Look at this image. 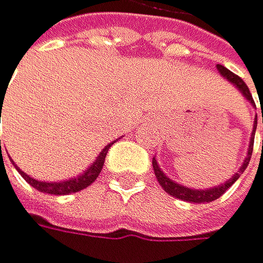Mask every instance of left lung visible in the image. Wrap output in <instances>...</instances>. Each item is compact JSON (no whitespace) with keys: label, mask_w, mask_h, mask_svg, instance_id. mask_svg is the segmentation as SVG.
I'll return each mask as SVG.
<instances>
[{"label":"left lung","mask_w":263,"mask_h":263,"mask_svg":"<svg viewBox=\"0 0 263 263\" xmlns=\"http://www.w3.org/2000/svg\"><path fill=\"white\" fill-rule=\"evenodd\" d=\"M217 67H218V71L221 72V76H223V77H227L233 85L238 87L239 90H241V93H242V95H244L246 98H248L249 102L255 106L254 100H252V93L249 92V88H248V85H246V82L242 81V79H241L239 76H236L234 72H231L230 69H227V67L221 66V64H218ZM262 123H263V109H262ZM255 127H257V119H255V123H254V133H252V136L255 134ZM252 147H254V139L251 140L248 157H246L242 166L239 168V171H238V173H234V176H233L231 179H228L227 182H224V184H221V186H218V187H212V189H207V191H199V189L194 191V189L184 187V186H181V184H176L175 181H171L170 178H166V176H165V173L158 168V163H157V160H155V158L152 160V165H154V171H155L157 181L160 182V186L163 187V189L170 194V196L176 197V199H181V200H186V202H191V203L212 202V200H217L218 197H221L223 194L227 192V191L234 184L236 179H238V178L242 175L244 170L248 168L249 160H251V157H252Z\"/></svg>","instance_id":"8db88e82"}]
</instances>
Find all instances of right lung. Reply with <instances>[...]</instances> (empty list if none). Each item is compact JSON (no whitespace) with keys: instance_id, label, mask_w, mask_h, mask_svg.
<instances>
[{"instance_id":"add662e5","label":"right lung","mask_w":263,"mask_h":263,"mask_svg":"<svg viewBox=\"0 0 263 263\" xmlns=\"http://www.w3.org/2000/svg\"><path fill=\"white\" fill-rule=\"evenodd\" d=\"M109 147H111V144H108L102 152H100L98 158L92 163V166L88 168L84 175L77 176L74 179H69V181H63V182H42V181H36L30 176L25 175L24 171H21L17 168V171L21 173V176L29 182V184L32 187H35L36 191L40 192H45V194H54V196H66V194H72V192H79L85 189L87 186H90L92 182L98 178L100 171H102L103 168V163H105V157L108 154ZM0 152H1V140H0Z\"/></svg>"}]
</instances>
